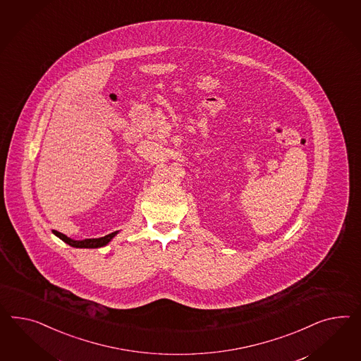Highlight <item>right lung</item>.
Wrapping results in <instances>:
<instances>
[{"mask_svg":"<svg viewBox=\"0 0 361 361\" xmlns=\"http://www.w3.org/2000/svg\"><path fill=\"white\" fill-rule=\"evenodd\" d=\"M54 234L59 236L63 242H66V243L72 245V247H76V248H99V247L106 245L113 239V236L117 234V231H114L111 234L105 235L102 238H98V239H85V240H73V239H71L68 236H66V235L61 234L59 231H55V230H54Z\"/></svg>","mask_w":361,"mask_h":361,"instance_id":"add662e5","label":"right lung"}]
</instances>
